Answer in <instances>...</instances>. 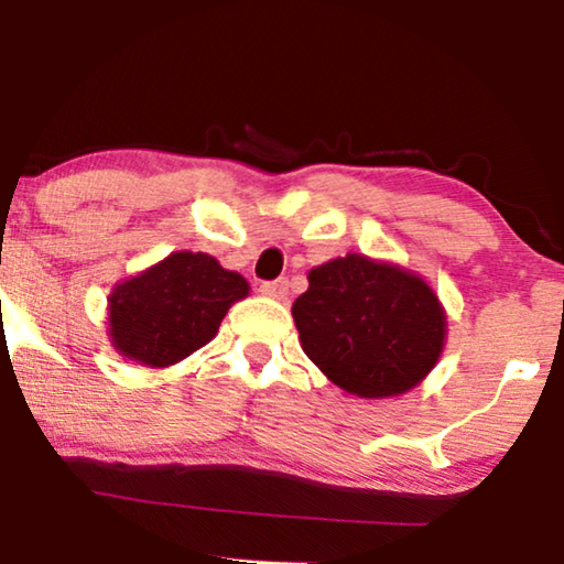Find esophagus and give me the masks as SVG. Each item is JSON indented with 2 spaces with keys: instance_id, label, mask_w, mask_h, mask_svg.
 Listing matches in <instances>:
<instances>
[{
  "instance_id": "1",
  "label": "esophagus",
  "mask_w": 564,
  "mask_h": 564,
  "mask_svg": "<svg viewBox=\"0 0 564 564\" xmlns=\"http://www.w3.org/2000/svg\"><path fill=\"white\" fill-rule=\"evenodd\" d=\"M260 291L264 296H273V300H283L289 294V281L286 278H278V281H264Z\"/></svg>"
}]
</instances>
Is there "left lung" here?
Masks as SVG:
<instances>
[{
	"instance_id": "obj_1",
	"label": "left lung",
	"mask_w": 564,
	"mask_h": 564,
	"mask_svg": "<svg viewBox=\"0 0 564 564\" xmlns=\"http://www.w3.org/2000/svg\"><path fill=\"white\" fill-rule=\"evenodd\" d=\"M291 307L304 355L358 398H392L422 381L445 345V310L424 278L364 254L307 275Z\"/></svg>"
}]
</instances>
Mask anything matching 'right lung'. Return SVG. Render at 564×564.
Instances as JSON below:
<instances>
[{"label": "right lung", "mask_w": 564, "mask_h": 564, "mask_svg": "<svg viewBox=\"0 0 564 564\" xmlns=\"http://www.w3.org/2000/svg\"><path fill=\"white\" fill-rule=\"evenodd\" d=\"M246 294V278L215 257L172 251L111 291L108 336L134 364L172 366L215 339L230 304Z\"/></svg>", "instance_id": "1"}]
</instances>
